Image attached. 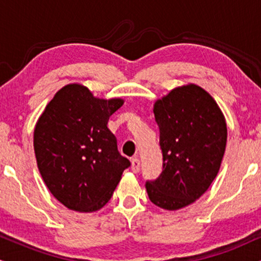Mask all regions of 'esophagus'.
I'll return each instance as SVG.
<instances>
[{
    "mask_svg": "<svg viewBox=\"0 0 261 261\" xmlns=\"http://www.w3.org/2000/svg\"><path fill=\"white\" fill-rule=\"evenodd\" d=\"M131 169L134 172H139L140 170V159L137 155L133 156V159H131Z\"/></svg>",
    "mask_w": 261,
    "mask_h": 261,
    "instance_id": "34e87169",
    "label": "esophagus"
}]
</instances>
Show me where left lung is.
Here are the masks:
<instances>
[{
    "mask_svg": "<svg viewBox=\"0 0 261 261\" xmlns=\"http://www.w3.org/2000/svg\"><path fill=\"white\" fill-rule=\"evenodd\" d=\"M153 113L163 171L146 190L156 206L178 210L199 199L218 175L227 141L226 120L215 99L196 84L156 99Z\"/></svg>",
    "mask_w": 261,
    "mask_h": 261,
    "instance_id": "obj_1",
    "label": "left lung"
}]
</instances>
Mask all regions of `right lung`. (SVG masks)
Instances as JSON below:
<instances>
[{"mask_svg":"<svg viewBox=\"0 0 261 261\" xmlns=\"http://www.w3.org/2000/svg\"><path fill=\"white\" fill-rule=\"evenodd\" d=\"M122 98H98L81 84L57 91L37 119L34 150L49 192L68 209L97 212L130 166L107 124Z\"/></svg>","mask_w":261,"mask_h":261,"instance_id":"right-lung-1","label":"right lung"}]
</instances>
